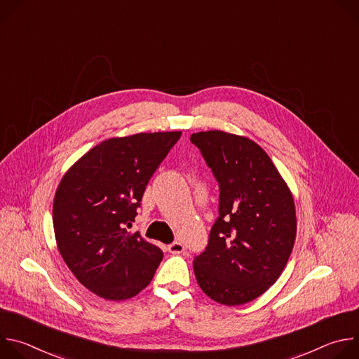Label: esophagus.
I'll list each match as a JSON object with an SVG mask.
<instances>
[{"instance_id": "obj_1", "label": "esophagus", "mask_w": 359, "mask_h": 359, "mask_svg": "<svg viewBox=\"0 0 359 359\" xmlns=\"http://www.w3.org/2000/svg\"><path fill=\"white\" fill-rule=\"evenodd\" d=\"M168 250H169V252H172V254H180V252H183L184 245H183L180 241H175V243H172V244L168 247Z\"/></svg>"}]
</instances>
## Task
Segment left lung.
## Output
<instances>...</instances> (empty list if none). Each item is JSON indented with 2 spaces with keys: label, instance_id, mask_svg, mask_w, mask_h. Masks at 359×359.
<instances>
[{
  "label": "left lung",
  "instance_id": "1",
  "mask_svg": "<svg viewBox=\"0 0 359 359\" xmlns=\"http://www.w3.org/2000/svg\"><path fill=\"white\" fill-rule=\"evenodd\" d=\"M220 186V217L193 262L203 292L223 305L259 298L281 276L294 247L292 193L264 149L224 130L190 137Z\"/></svg>",
  "mask_w": 359,
  "mask_h": 359
}]
</instances>
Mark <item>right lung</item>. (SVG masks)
<instances>
[{
	"instance_id": "right-lung-1",
	"label": "right lung",
	"mask_w": 359,
	"mask_h": 359,
	"mask_svg": "<svg viewBox=\"0 0 359 359\" xmlns=\"http://www.w3.org/2000/svg\"><path fill=\"white\" fill-rule=\"evenodd\" d=\"M180 135L105 139L62 176L53 206L57 247L76 280L97 297L132 298L155 276L163 251L128 229L151 175Z\"/></svg>"
}]
</instances>
